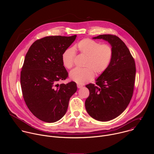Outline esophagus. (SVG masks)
I'll use <instances>...</instances> for the list:
<instances>
[{
  "mask_svg": "<svg viewBox=\"0 0 154 154\" xmlns=\"http://www.w3.org/2000/svg\"><path fill=\"white\" fill-rule=\"evenodd\" d=\"M77 88H81L83 86V85H79V84H77Z\"/></svg>",
  "mask_w": 154,
  "mask_h": 154,
  "instance_id": "obj_1",
  "label": "esophagus"
}]
</instances>
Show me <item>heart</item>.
<instances>
[{
    "label": "heart",
    "mask_w": 154,
    "mask_h": 154,
    "mask_svg": "<svg viewBox=\"0 0 154 154\" xmlns=\"http://www.w3.org/2000/svg\"><path fill=\"white\" fill-rule=\"evenodd\" d=\"M75 49L86 57L84 63L85 68H75L69 73L70 79L78 84H84L93 80L95 72L100 74L105 72L110 64L113 55L110 45H100L99 42L91 39H83L74 48H69L63 52L61 60L66 68L71 69L74 66Z\"/></svg>",
    "instance_id": "obj_1"
}]
</instances>
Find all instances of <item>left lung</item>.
Here are the masks:
<instances>
[{"mask_svg":"<svg viewBox=\"0 0 154 154\" xmlns=\"http://www.w3.org/2000/svg\"><path fill=\"white\" fill-rule=\"evenodd\" d=\"M111 45L113 55L106 70L94 84L86 85L90 95L85 101L86 111L93 118L108 121L119 116L127 107L133 95L135 80V63L125 43L118 36L100 35Z\"/></svg>","mask_w":154,"mask_h":154,"instance_id":"obj_1","label":"left lung"}]
</instances>
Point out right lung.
<instances>
[{
    "mask_svg": "<svg viewBox=\"0 0 154 154\" xmlns=\"http://www.w3.org/2000/svg\"><path fill=\"white\" fill-rule=\"evenodd\" d=\"M76 37L42 38L32 44L26 55L20 72L22 92L30 111L44 122H55L63 118L77 91L74 82L57 83L68 76L61 55Z\"/></svg>",
    "mask_w": 154,
    "mask_h": 154,
    "instance_id": "right-lung-1",
    "label": "right lung"
}]
</instances>
